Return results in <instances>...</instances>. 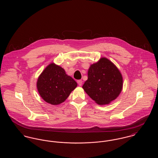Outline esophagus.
<instances>
[{
  "mask_svg": "<svg viewBox=\"0 0 158 158\" xmlns=\"http://www.w3.org/2000/svg\"><path fill=\"white\" fill-rule=\"evenodd\" d=\"M77 82L78 83V85H79V86H82V80H78L77 81Z\"/></svg>",
  "mask_w": 158,
  "mask_h": 158,
  "instance_id": "34e87169",
  "label": "esophagus"
}]
</instances>
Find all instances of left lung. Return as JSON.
<instances>
[{"label": "left lung", "instance_id": "1", "mask_svg": "<svg viewBox=\"0 0 158 158\" xmlns=\"http://www.w3.org/2000/svg\"><path fill=\"white\" fill-rule=\"evenodd\" d=\"M88 80L82 88L99 105L110 103L119 95L123 88V77L111 61L102 58L90 66Z\"/></svg>", "mask_w": 158, "mask_h": 158}]
</instances>
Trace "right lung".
<instances>
[{
	"instance_id": "right-lung-1",
	"label": "right lung",
	"mask_w": 158,
	"mask_h": 158,
	"mask_svg": "<svg viewBox=\"0 0 158 158\" xmlns=\"http://www.w3.org/2000/svg\"><path fill=\"white\" fill-rule=\"evenodd\" d=\"M37 86L40 96L45 102L55 105L68 98L77 86V83L66 74L63 68L52 63L39 76Z\"/></svg>"
}]
</instances>
